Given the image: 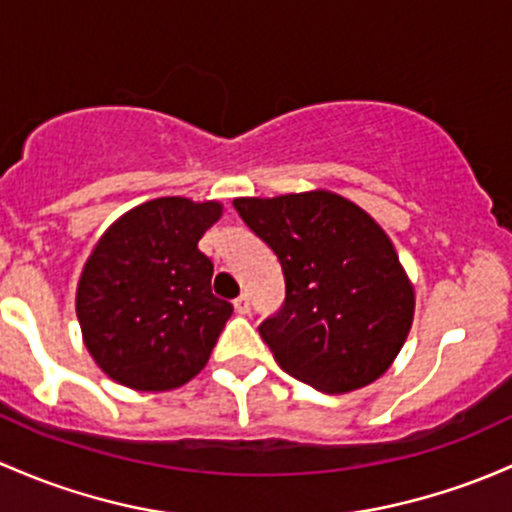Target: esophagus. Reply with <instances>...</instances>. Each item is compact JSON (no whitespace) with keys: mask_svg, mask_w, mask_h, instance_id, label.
I'll return each mask as SVG.
<instances>
[{"mask_svg":"<svg viewBox=\"0 0 512 512\" xmlns=\"http://www.w3.org/2000/svg\"><path fill=\"white\" fill-rule=\"evenodd\" d=\"M235 311H238L240 316H245L247 311H250V297H247V294H240V297L235 299Z\"/></svg>","mask_w":512,"mask_h":512,"instance_id":"1","label":"esophagus"}]
</instances>
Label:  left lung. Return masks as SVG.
<instances>
[{"label":"left lung","mask_w":512,"mask_h":512,"mask_svg":"<svg viewBox=\"0 0 512 512\" xmlns=\"http://www.w3.org/2000/svg\"><path fill=\"white\" fill-rule=\"evenodd\" d=\"M233 206L287 282L282 311L260 324L279 368L331 395L375 383L410 336L414 284L373 215L326 188Z\"/></svg>","instance_id":"1"}]
</instances>
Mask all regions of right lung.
<instances>
[{"label":"right lung","mask_w":512,"mask_h":512,"mask_svg":"<svg viewBox=\"0 0 512 512\" xmlns=\"http://www.w3.org/2000/svg\"><path fill=\"white\" fill-rule=\"evenodd\" d=\"M223 203L154 198L100 235L75 292L83 343L115 383L139 392L186 385L206 368L233 314L211 292L213 262L198 250Z\"/></svg>","instance_id":"add662e5"}]
</instances>
